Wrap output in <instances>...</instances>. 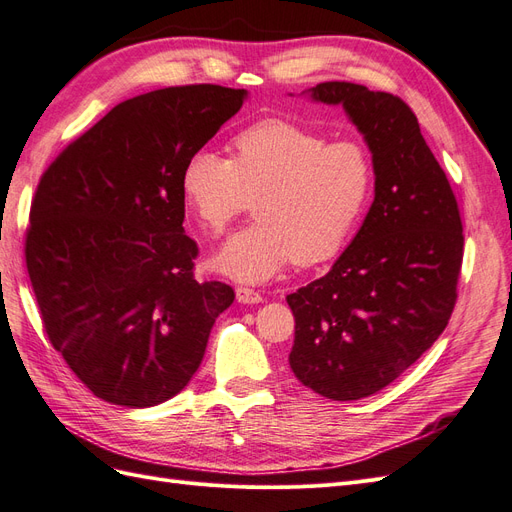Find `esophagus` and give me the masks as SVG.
I'll return each mask as SVG.
<instances>
[{"mask_svg": "<svg viewBox=\"0 0 512 512\" xmlns=\"http://www.w3.org/2000/svg\"><path fill=\"white\" fill-rule=\"evenodd\" d=\"M237 301L239 303H260L262 297L260 292L254 290V288H247V286H237Z\"/></svg>", "mask_w": 512, "mask_h": 512, "instance_id": "obj_1", "label": "esophagus"}]
</instances>
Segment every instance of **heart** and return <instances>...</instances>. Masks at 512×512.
<instances>
[{
    "label": "heart",
    "instance_id": "heart-1",
    "mask_svg": "<svg viewBox=\"0 0 512 512\" xmlns=\"http://www.w3.org/2000/svg\"><path fill=\"white\" fill-rule=\"evenodd\" d=\"M374 168L354 141H327L286 119L241 130L230 160L209 149L185 158L179 188L211 235L252 207L256 222L235 232L215 267L241 282H260L292 260L314 267L344 250L367 207Z\"/></svg>",
    "mask_w": 512,
    "mask_h": 512
}]
</instances>
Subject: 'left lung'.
<instances>
[{"label": "left lung", "instance_id": "8db88e82", "mask_svg": "<svg viewBox=\"0 0 512 512\" xmlns=\"http://www.w3.org/2000/svg\"><path fill=\"white\" fill-rule=\"evenodd\" d=\"M314 100L342 104L371 151L376 198L320 280L286 297L290 369L333 401L369 397L431 348L457 301L463 226L457 198L412 108L393 94L329 81Z\"/></svg>", "mask_w": 512, "mask_h": 512}]
</instances>
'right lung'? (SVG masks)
<instances>
[{"label": "right lung", "mask_w": 512, "mask_h": 512, "mask_svg": "<svg viewBox=\"0 0 512 512\" xmlns=\"http://www.w3.org/2000/svg\"><path fill=\"white\" fill-rule=\"evenodd\" d=\"M243 100L245 89L222 85L130 98L40 177L25 265L42 327L108 404L149 408L185 389L235 301L228 284L196 282L179 173Z\"/></svg>", "instance_id": "add662e5"}]
</instances>
